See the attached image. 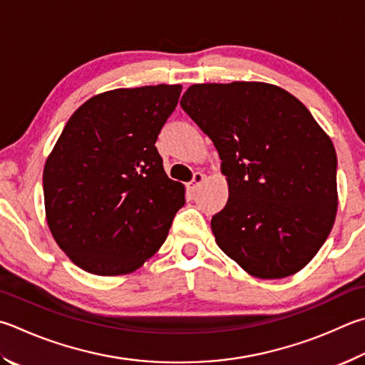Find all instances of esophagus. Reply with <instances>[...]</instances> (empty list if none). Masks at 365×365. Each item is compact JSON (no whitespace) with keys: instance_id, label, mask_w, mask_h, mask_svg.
I'll use <instances>...</instances> for the list:
<instances>
[{"instance_id":"esophagus-1","label":"esophagus","mask_w":365,"mask_h":365,"mask_svg":"<svg viewBox=\"0 0 365 365\" xmlns=\"http://www.w3.org/2000/svg\"><path fill=\"white\" fill-rule=\"evenodd\" d=\"M205 182V175L202 174V172H196V174L193 175V180H191L188 185H187V188L190 190V191H196L197 188L201 187V185Z\"/></svg>"}]
</instances>
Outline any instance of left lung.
Listing matches in <instances>:
<instances>
[{"mask_svg": "<svg viewBox=\"0 0 365 365\" xmlns=\"http://www.w3.org/2000/svg\"><path fill=\"white\" fill-rule=\"evenodd\" d=\"M182 108L210 137L228 201L212 217L217 246L250 276L303 269L334 227L336 153L309 110L260 81L193 84Z\"/></svg>", "mask_w": 365, "mask_h": 365, "instance_id": "obj_1", "label": "left lung"}]
</instances>
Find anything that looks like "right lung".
Masks as SVG:
<instances>
[{"label":"right lung","instance_id":"add662e5","mask_svg":"<svg viewBox=\"0 0 365 365\" xmlns=\"http://www.w3.org/2000/svg\"><path fill=\"white\" fill-rule=\"evenodd\" d=\"M180 92V84H158L91 97L46 160L48 227L88 273L129 274L168 237L185 187L165 174L155 143Z\"/></svg>","mask_w":365,"mask_h":365}]
</instances>
